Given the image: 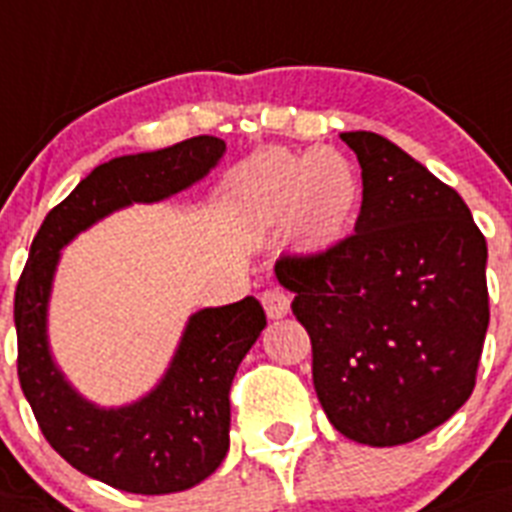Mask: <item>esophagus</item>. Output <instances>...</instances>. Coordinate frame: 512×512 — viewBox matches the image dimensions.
Listing matches in <instances>:
<instances>
[{
    "label": "esophagus",
    "mask_w": 512,
    "mask_h": 512,
    "mask_svg": "<svg viewBox=\"0 0 512 512\" xmlns=\"http://www.w3.org/2000/svg\"><path fill=\"white\" fill-rule=\"evenodd\" d=\"M260 302H263L268 318H284L289 313V307H292V299H289L284 289H265L260 294Z\"/></svg>",
    "instance_id": "obj_1"
}]
</instances>
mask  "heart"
<instances>
[{"label": "heart", "instance_id": "b5f03b06", "mask_svg": "<svg viewBox=\"0 0 512 512\" xmlns=\"http://www.w3.org/2000/svg\"><path fill=\"white\" fill-rule=\"evenodd\" d=\"M334 160L342 165L344 174L334 162H318L307 178V207L310 213L318 215V220H313V234L318 236L336 234L357 199L355 173L342 157H334Z\"/></svg>", "mask_w": 512, "mask_h": 512}]
</instances>
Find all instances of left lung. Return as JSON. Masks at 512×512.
Wrapping results in <instances>:
<instances>
[{
    "label": "left lung",
    "instance_id": "1",
    "mask_svg": "<svg viewBox=\"0 0 512 512\" xmlns=\"http://www.w3.org/2000/svg\"><path fill=\"white\" fill-rule=\"evenodd\" d=\"M342 141L363 168L355 231L286 252L278 281L313 344V384L352 442L407 444L458 413L486 326V239L458 191L384 136Z\"/></svg>",
    "mask_w": 512,
    "mask_h": 512
}]
</instances>
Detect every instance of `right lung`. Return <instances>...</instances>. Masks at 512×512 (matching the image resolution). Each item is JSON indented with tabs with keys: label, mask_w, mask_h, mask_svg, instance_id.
Returning a JSON list of instances; mask_svg holds the SVG:
<instances>
[{
	"label": "right lung",
	"mask_w": 512,
	"mask_h": 512,
	"mask_svg": "<svg viewBox=\"0 0 512 512\" xmlns=\"http://www.w3.org/2000/svg\"><path fill=\"white\" fill-rule=\"evenodd\" d=\"M226 144L194 136L160 152L115 157L52 207L33 236L15 289L20 389L41 434L76 471L120 492H184L207 479L228 452L231 384L265 328L255 297L191 315L170 371L136 405L99 410L81 400L47 350V297L60 249L94 220L131 202H155L199 181Z\"/></svg>",
	"instance_id": "right-lung-1"
}]
</instances>
